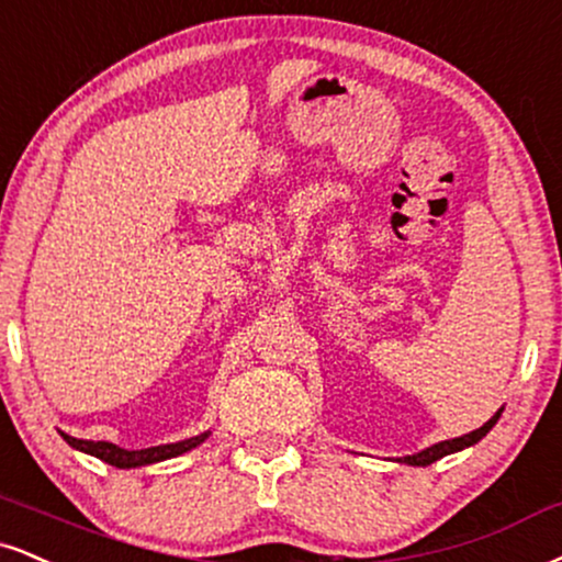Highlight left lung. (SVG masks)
<instances>
[{
  "label": "left lung",
  "mask_w": 562,
  "mask_h": 562,
  "mask_svg": "<svg viewBox=\"0 0 562 562\" xmlns=\"http://www.w3.org/2000/svg\"><path fill=\"white\" fill-rule=\"evenodd\" d=\"M499 414H503V408H499L497 414L492 416L490 422L484 424V427H479V429H474V431H469V435H463V437L445 439V442L431 445V448L422 450V452H416V456H405V458H401V463H408V465H429V463L439 461V458L450 456V452H458V450H463V448H471V445H476L479 439L486 437V431H490L492 427H495L497 418H499Z\"/></svg>",
  "instance_id": "8db88e82"
}]
</instances>
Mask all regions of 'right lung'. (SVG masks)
<instances>
[{
  "mask_svg": "<svg viewBox=\"0 0 562 562\" xmlns=\"http://www.w3.org/2000/svg\"><path fill=\"white\" fill-rule=\"evenodd\" d=\"M65 442L70 445V448H76L80 452H88V456H97L99 461L110 463V465H117V469H138V465H148V463H159V461H167V458H178L182 452L199 448L201 442L209 437V431L199 437H191V439H182V442H172V445H157V448H146V450H125L120 448V445H112V442H93V439H76L70 435H65Z\"/></svg>",
  "mask_w": 562,
  "mask_h": 562,
  "instance_id": "obj_1",
  "label": "right lung"
}]
</instances>
